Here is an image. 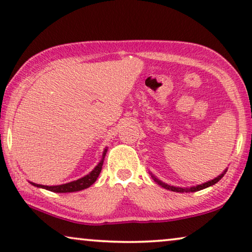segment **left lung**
<instances>
[{
  "label": "left lung",
  "mask_w": 252,
  "mask_h": 252,
  "mask_svg": "<svg viewBox=\"0 0 252 252\" xmlns=\"http://www.w3.org/2000/svg\"><path fill=\"white\" fill-rule=\"evenodd\" d=\"M225 172H226V171H224V173H221L220 176H218L217 178H215L214 180H210V182H208V183H204V184H202V185H197V186L190 187V189H180V187L170 186V185H166V184H164V183H162L161 180H158V179H157V178H154V177H153V178H154L155 182H157V183L158 184V185L162 186V187H164L165 189L172 190V192H178V193H184V192L189 193V192H197V190H201V189H207V187H209V186H212V185H215L216 183H218L219 180H220V179L222 178V176L225 175Z\"/></svg>",
  "instance_id": "1"
}]
</instances>
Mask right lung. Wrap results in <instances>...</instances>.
Returning a JSON list of instances; mask_svg holds the SVG:
<instances>
[{"instance_id": "add662e5", "label": "right lung", "mask_w": 252, "mask_h": 252, "mask_svg": "<svg viewBox=\"0 0 252 252\" xmlns=\"http://www.w3.org/2000/svg\"><path fill=\"white\" fill-rule=\"evenodd\" d=\"M105 155H106V150L104 152V154H102L101 161L98 163V165L92 170L89 175H87L86 177H83V178L81 179H77L75 182H70V183L63 184V185H58V186H44V185H37V184H34V183H31V184L36 187H41V189L51 190V192H55V193H70V192H77V190L86 189L88 187H90L95 180H97L99 173H100L102 169V163H104Z\"/></svg>"}]
</instances>
